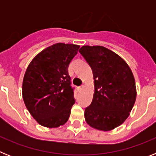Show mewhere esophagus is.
Returning <instances> with one entry per match:
<instances>
[{"label": "esophagus", "instance_id": "34e87169", "mask_svg": "<svg viewBox=\"0 0 156 156\" xmlns=\"http://www.w3.org/2000/svg\"><path fill=\"white\" fill-rule=\"evenodd\" d=\"M83 87H84V85H82V86L78 87H77V89H78V90H79V91H80L81 90H83Z\"/></svg>", "mask_w": 156, "mask_h": 156}]
</instances>
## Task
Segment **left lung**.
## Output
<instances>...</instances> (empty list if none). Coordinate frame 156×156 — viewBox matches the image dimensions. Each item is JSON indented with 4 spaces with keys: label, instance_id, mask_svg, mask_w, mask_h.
I'll return each instance as SVG.
<instances>
[{
    "label": "left lung",
    "instance_id": "8db88e82",
    "mask_svg": "<svg viewBox=\"0 0 156 156\" xmlns=\"http://www.w3.org/2000/svg\"><path fill=\"white\" fill-rule=\"evenodd\" d=\"M93 73V100L84 117L91 127L109 131L122 124L137 97L134 76L127 63L103 46L85 45L79 50Z\"/></svg>",
    "mask_w": 156,
    "mask_h": 156
}]
</instances>
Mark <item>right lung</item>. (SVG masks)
Here are the masks:
<instances>
[{
	"mask_svg": "<svg viewBox=\"0 0 156 156\" xmlns=\"http://www.w3.org/2000/svg\"><path fill=\"white\" fill-rule=\"evenodd\" d=\"M80 45L57 43L34 58L25 73L23 98L26 107L40 125L62 126L75 103L68 67Z\"/></svg>",
	"mask_w": 156,
	"mask_h": 156,
	"instance_id": "obj_1",
	"label": "right lung"
}]
</instances>
